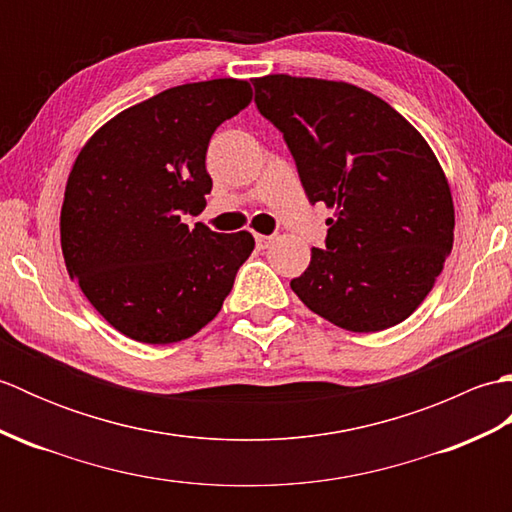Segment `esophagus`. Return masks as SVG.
<instances>
[{"instance_id": "obj_1", "label": "esophagus", "mask_w": 512, "mask_h": 512, "mask_svg": "<svg viewBox=\"0 0 512 512\" xmlns=\"http://www.w3.org/2000/svg\"><path fill=\"white\" fill-rule=\"evenodd\" d=\"M255 242H257V248H268L275 242V237L273 235H255Z\"/></svg>"}]
</instances>
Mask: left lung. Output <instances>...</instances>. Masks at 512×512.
I'll return each instance as SVG.
<instances>
[{
    "mask_svg": "<svg viewBox=\"0 0 512 512\" xmlns=\"http://www.w3.org/2000/svg\"><path fill=\"white\" fill-rule=\"evenodd\" d=\"M255 103L284 132L308 200L334 211L325 248L290 288L350 332L411 317L453 246L449 180L427 140L376 94L345 81L268 74Z\"/></svg>",
    "mask_w": 512,
    "mask_h": 512,
    "instance_id": "obj_1",
    "label": "left lung"
}]
</instances>
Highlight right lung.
<instances>
[{
    "label": "right lung",
    "instance_id": "1",
    "mask_svg": "<svg viewBox=\"0 0 512 512\" xmlns=\"http://www.w3.org/2000/svg\"><path fill=\"white\" fill-rule=\"evenodd\" d=\"M250 101L248 81L184 83L110 118L76 156L61 206L65 268L129 339L167 345L200 332L253 253L248 231L182 222L211 193L213 132Z\"/></svg>",
    "mask_w": 512,
    "mask_h": 512
}]
</instances>
